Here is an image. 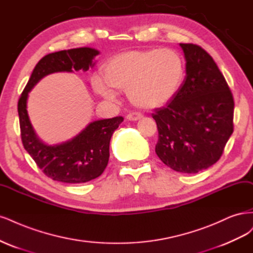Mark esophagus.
Listing matches in <instances>:
<instances>
[{
  "label": "esophagus",
  "mask_w": 253,
  "mask_h": 253,
  "mask_svg": "<svg viewBox=\"0 0 253 253\" xmlns=\"http://www.w3.org/2000/svg\"><path fill=\"white\" fill-rule=\"evenodd\" d=\"M126 119L128 121H132V122H135L137 120L142 119V116L140 115V113H129V115L126 117Z\"/></svg>",
  "instance_id": "1"
}]
</instances>
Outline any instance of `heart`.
I'll return each mask as SVG.
<instances>
[{
    "instance_id": "heart-1",
    "label": "heart",
    "mask_w": 253,
    "mask_h": 253,
    "mask_svg": "<svg viewBox=\"0 0 253 253\" xmlns=\"http://www.w3.org/2000/svg\"><path fill=\"white\" fill-rule=\"evenodd\" d=\"M103 75L110 87L94 78L93 88L105 100H117L113 88L126 90L128 100L136 107L154 109L172 100L178 91L184 62L180 53L169 48L127 51L106 64Z\"/></svg>"
}]
</instances>
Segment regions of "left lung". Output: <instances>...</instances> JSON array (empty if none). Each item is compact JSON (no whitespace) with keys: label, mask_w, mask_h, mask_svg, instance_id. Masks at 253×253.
<instances>
[{"label":"left lung","mask_w":253,"mask_h":253,"mask_svg":"<svg viewBox=\"0 0 253 253\" xmlns=\"http://www.w3.org/2000/svg\"><path fill=\"white\" fill-rule=\"evenodd\" d=\"M186 77L165 107L156 109V153L182 173H198L221 158L233 132L234 102L217 65L198 45L180 44Z\"/></svg>","instance_id":"8db88e82"}]
</instances>
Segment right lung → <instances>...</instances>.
<instances>
[{"label":"right lung","instance_id":"obj_1","mask_svg":"<svg viewBox=\"0 0 253 253\" xmlns=\"http://www.w3.org/2000/svg\"><path fill=\"white\" fill-rule=\"evenodd\" d=\"M100 51L90 47L73 48L45 55L32 71L18 103L24 148L40 169L52 178L67 184L86 183L100 176L109 160L112 133L124 121L122 117L92 121L69 140L49 145L43 142L32 126L28 111V94L41 80L55 72L87 71L93 68Z\"/></svg>","mask_w":253,"mask_h":253}]
</instances>
